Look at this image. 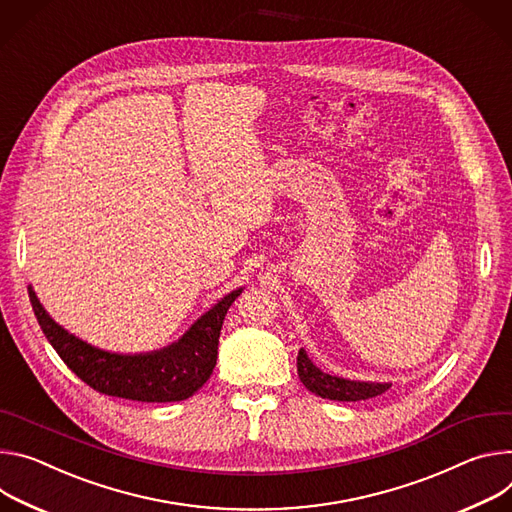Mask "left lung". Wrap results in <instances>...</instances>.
I'll return each instance as SVG.
<instances>
[{
  "mask_svg": "<svg viewBox=\"0 0 512 512\" xmlns=\"http://www.w3.org/2000/svg\"><path fill=\"white\" fill-rule=\"evenodd\" d=\"M297 372L301 382L307 390L329 401H366L372 396H378L390 388L388 382H362V380H348L342 376H331L319 370L305 350H299L297 356Z\"/></svg>",
  "mask_w": 512,
  "mask_h": 512,
  "instance_id": "obj_1",
  "label": "left lung"
}]
</instances>
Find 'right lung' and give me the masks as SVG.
<instances>
[{
    "mask_svg": "<svg viewBox=\"0 0 512 512\" xmlns=\"http://www.w3.org/2000/svg\"><path fill=\"white\" fill-rule=\"evenodd\" d=\"M242 291L227 293L170 346L146 354H118L95 348L56 323L28 285L38 325L63 362L97 392L142 403L185 401L209 380L225 313Z\"/></svg>",
    "mask_w": 512,
    "mask_h": 512,
    "instance_id": "1",
    "label": "right lung"
}]
</instances>
